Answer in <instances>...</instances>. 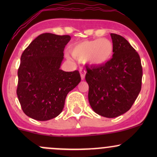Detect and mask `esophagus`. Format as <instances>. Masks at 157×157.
<instances>
[{
    "label": "esophagus",
    "instance_id": "34e87169",
    "mask_svg": "<svg viewBox=\"0 0 157 157\" xmlns=\"http://www.w3.org/2000/svg\"><path fill=\"white\" fill-rule=\"evenodd\" d=\"M80 73L81 79H82V80H84V79H85V75H86V71H85L84 69H82V68H80Z\"/></svg>",
    "mask_w": 157,
    "mask_h": 157
}]
</instances>
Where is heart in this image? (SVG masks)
Returning a JSON list of instances; mask_svg holds the SVG:
<instances>
[{"label":"heart","mask_w":157,"mask_h":157,"mask_svg":"<svg viewBox=\"0 0 157 157\" xmlns=\"http://www.w3.org/2000/svg\"><path fill=\"white\" fill-rule=\"evenodd\" d=\"M71 55L80 60H86L94 66H102L111 60L113 44L108 38L86 40L71 46Z\"/></svg>","instance_id":"1"}]
</instances>
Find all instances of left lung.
<instances>
[{
    "label": "left lung",
    "mask_w": 157,
    "mask_h": 157,
    "mask_svg": "<svg viewBox=\"0 0 157 157\" xmlns=\"http://www.w3.org/2000/svg\"><path fill=\"white\" fill-rule=\"evenodd\" d=\"M112 58L102 66H86L89 101L95 113L113 118L127 112L141 91L140 55L121 35L111 34Z\"/></svg>",
    "instance_id": "obj_1"
}]
</instances>
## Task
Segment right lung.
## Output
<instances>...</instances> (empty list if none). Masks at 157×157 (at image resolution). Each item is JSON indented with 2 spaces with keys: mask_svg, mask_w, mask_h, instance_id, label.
Returning <instances> with one entry per match:
<instances>
[{
  "mask_svg": "<svg viewBox=\"0 0 157 157\" xmlns=\"http://www.w3.org/2000/svg\"><path fill=\"white\" fill-rule=\"evenodd\" d=\"M69 35L44 33L23 52L17 77V95L25 114L39 121L58 116L68 93L80 82L79 71L60 69Z\"/></svg>",
  "mask_w": 157,
  "mask_h": 157,
  "instance_id": "1",
  "label": "right lung"
}]
</instances>
